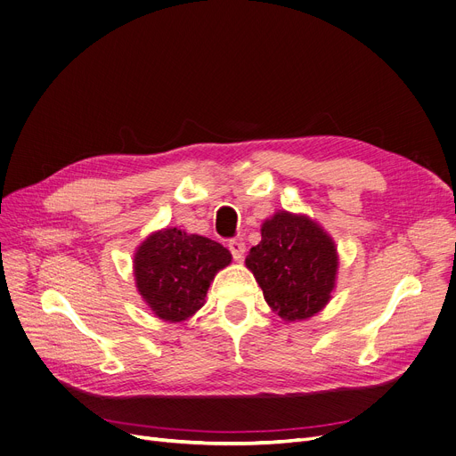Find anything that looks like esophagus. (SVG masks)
Here are the masks:
<instances>
[{"label": "esophagus", "mask_w": 456, "mask_h": 456, "mask_svg": "<svg viewBox=\"0 0 456 456\" xmlns=\"http://www.w3.org/2000/svg\"><path fill=\"white\" fill-rule=\"evenodd\" d=\"M227 248H229V251H231V255H232V258L234 260H241L244 258V255H246V244L244 241H240V240H229V244H227Z\"/></svg>", "instance_id": "34e87169"}]
</instances>
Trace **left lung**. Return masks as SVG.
Segmentation results:
<instances>
[{
  "label": "left lung",
  "instance_id": "obj_1",
  "mask_svg": "<svg viewBox=\"0 0 456 456\" xmlns=\"http://www.w3.org/2000/svg\"><path fill=\"white\" fill-rule=\"evenodd\" d=\"M246 265L273 312L284 321H300L315 315L330 300L338 253L315 222L282 210L262 225V240L251 248Z\"/></svg>",
  "mask_w": 456,
  "mask_h": 456
}]
</instances>
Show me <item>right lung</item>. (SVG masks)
I'll return each instance as SVG.
<instances>
[{
    "mask_svg": "<svg viewBox=\"0 0 456 456\" xmlns=\"http://www.w3.org/2000/svg\"><path fill=\"white\" fill-rule=\"evenodd\" d=\"M231 264L218 241L179 229H165L135 253V284L159 319L179 322L196 314L216 273Z\"/></svg>",
    "mask_w": 456,
    "mask_h": 456,
    "instance_id": "right-lung-1",
    "label": "right lung"
}]
</instances>
